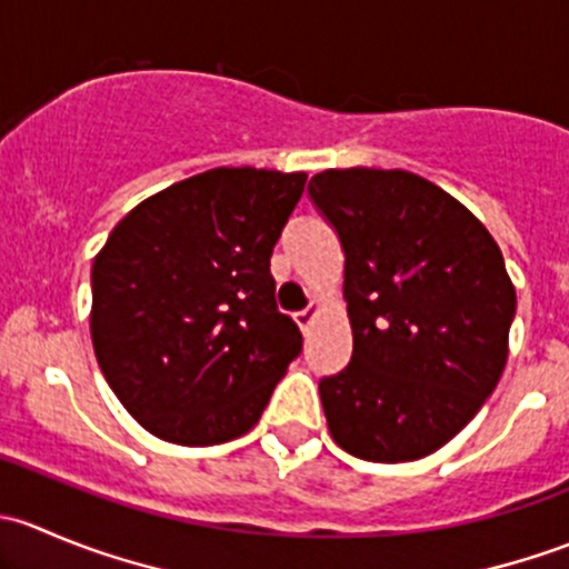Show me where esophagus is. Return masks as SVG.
I'll use <instances>...</instances> for the list:
<instances>
[{"instance_id":"obj_1","label":"esophagus","mask_w":569,"mask_h":569,"mask_svg":"<svg viewBox=\"0 0 569 569\" xmlns=\"http://www.w3.org/2000/svg\"><path fill=\"white\" fill-rule=\"evenodd\" d=\"M317 313H319V306H308L306 311H297L295 313V321H297V327H300V330H308V327L313 325V319H317Z\"/></svg>"}]
</instances>
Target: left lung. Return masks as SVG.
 <instances>
[{
  "label": "left lung",
  "instance_id": "8db88e82",
  "mask_svg": "<svg viewBox=\"0 0 569 569\" xmlns=\"http://www.w3.org/2000/svg\"><path fill=\"white\" fill-rule=\"evenodd\" d=\"M338 231L352 360L319 382L332 440L369 462L435 455L496 391L515 319L501 248L457 198L407 170H321Z\"/></svg>",
  "mask_w": 569,
  "mask_h": 569
}]
</instances>
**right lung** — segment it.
I'll use <instances>...</instances> for the list:
<instances>
[{
  "mask_svg": "<svg viewBox=\"0 0 569 569\" xmlns=\"http://www.w3.org/2000/svg\"><path fill=\"white\" fill-rule=\"evenodd\" d=\"M306 178L256 168L183 178L134 206L96 256V360L157 438H242L300 355V330L274 306L269 258Z\"/></svg>",
  "mask_w": 569,
  "mask_h": 569,
  "instance_id": "add662e5",
  "label": "right lung"
}]
</instances>
